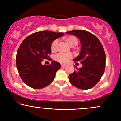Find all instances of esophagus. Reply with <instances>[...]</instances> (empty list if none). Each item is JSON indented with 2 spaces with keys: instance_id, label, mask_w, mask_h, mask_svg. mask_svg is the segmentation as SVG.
Segmentation results:
<instances>
[{
  "instance_id": "esophagus-1",
  "label": "esophagus",
  "mask_w": 121,
  "mask_h": 121,
  "mask_svg": "<svg viewBox=\"0 0 121 121\" xmlns=\"http://www.w3.org/2000/svg\"><path fill=\"white\" fill-rule=\"evenodd\" d=\"M66 66V64H61V67H65V66Z\"/></svg>"
}]
</instances>
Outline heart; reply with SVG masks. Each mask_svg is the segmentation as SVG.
Instances as JSON below:
<instances>
[{
    "mask_svg": "<svg viewBox=\"0 0 121 121\" xmlns=\"http://www.w3.org/2000/svg\"><path fill=\"white\" fill-rule=\"evenodd\" d=\"M65 40L68 44L70 47H73L76 46L78 44V40L77 38L74 36H69L65 38ZM58 44H59V40L56 39L54 40L51 44V48L52 51L55 52L57 49ZM73 57V55L71 53H59L55 56L54 59L57 61L62 64L67 63Z\"/></svg>",
    "mask_w": 121,
    "mask_h": 121,
    "instance_id": "heart-1",
    "label": "heart"
}]
</instances>
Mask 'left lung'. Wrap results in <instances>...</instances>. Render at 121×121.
<instances>
[{"mask_svg": "<svg viewBox=\"0 0 121 121\" xmlns=\"http://www.w3.org/2000/svg\"><path fill=\"white\" fill-rule=\"evenodd\" d=\"M66 34L73 35L80 40L81 44L80 55L74 59L82 66L69 75L72 85L80 89H89L99 82L104 74L106 64V55L99 39L89 32L73 30Z\"/></svg>", "mask_w": 121, "mask_h": 121, "instance_id": "8db88e82", "label": "left lung"}]
</instances>
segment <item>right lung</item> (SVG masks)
<instances>
[{
    "instance_id": "obj_1",
    "label": "right lung",
    "mask_w": 121,
    "mask_h": 121,
    "mask_svg": "<svg viewBox=\"0 0 121 121\" xmlns=\"http://www.w3.org/2000/svg\"><path fill=\"white\" fill-rule=\"evenodd\" d=\"M63 35L62 32L44 30L30 35L22 41L17 51L16 64L21 78L26 85L39 89L52 82L60 69V64L53 60L51 64L43 65L41 62L49 60L51 44Z\"/></svg>"
}]
</instances>
